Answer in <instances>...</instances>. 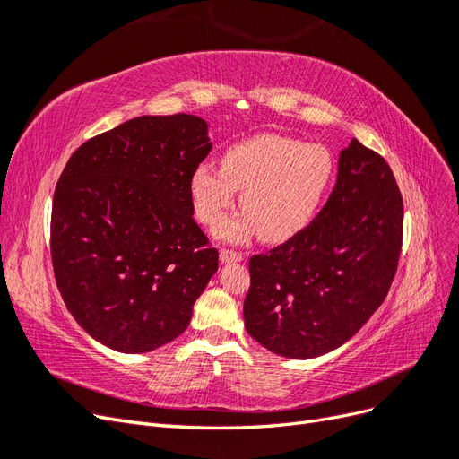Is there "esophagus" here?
I'll list each match as a JSON object with an SVG mask.
<instances>
[{
	"label": "esophagus",
	"mask_w": 459,
	"mask_h": 459,
	"mask_svg": "<svg viewBox=\"0 0 459 459\" xmlns=\"http://www.w3.org/2000/svg\"><path fill=\"white\" fill-rule=\"evenodd\" d=\"M243 255L241 253H235V251H228V248H224V251L220 253V260L224 264H231V262H243Z\"/></svg>",
	"instance_id": "obj_1"
}]
</instances>
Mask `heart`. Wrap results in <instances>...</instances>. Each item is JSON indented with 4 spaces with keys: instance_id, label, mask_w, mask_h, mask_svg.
I'll list each match as a JSON object with an SVG mask.
<instances>
[{
    "instance_id": "b5f03b06",
    "label": "heart",
    "mask_w": 459,
    "mask_h": 459,
    "mask_svg": "<svg viewBox=\"0 0 459 459\" xmlns=\"http://www.w3.org/2000/svg\"><path fill=\"white\" fill-rule=\"evenodd\" d=\"M335 170L325 145L262 134L230 147L221 169L199 164L189 179V195L197 218L214 228L243 188L246 211L220 225L218 238L238 243L260 231L266 241L280 243L302 233L322 212Z\"/></svg>"
}]
</instances>
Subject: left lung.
Listing matches in <instances>:
<instances>
[{
  "instance_id": "left-lung-1",
  "label": "left lung",
  "mask_w": 459,
  "mask_h": 459,
  "mask_svg": "<svg viewBox=\"0 0 459 459\" xmlns=\"http://www.w3.org/2000/svg\"><path fill=\"white\" fill-rule=\"evenodd\" d=\"M404 211L383 157L352 140L337 184L302 233L251 258L245 327L277 356L310 359L339 349L377 310L396 273Z\"/></svg>"
}]
</instances>
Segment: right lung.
Returning <instances> with one entry per match:
<instances>
[{
  "label": "right lung",
  "mask_w": 459,
  "mask_h": 459,
  "mask_svg": "<svg viewBox=\"0 0 459 459\" xmlns=\"http://www.w3.org/2000/svg\"><path fill=\"white\" fill-rule=\"evenodd\" d=\"M211 149L203 118L145 115L68 159L51 208L53 272L68 312L97 342L143 354L187 329L218 270L189 195Z\"/></svg>",
  "instance_id": "obj_1"
}]
</instances>
